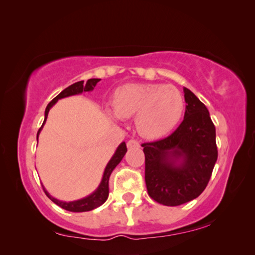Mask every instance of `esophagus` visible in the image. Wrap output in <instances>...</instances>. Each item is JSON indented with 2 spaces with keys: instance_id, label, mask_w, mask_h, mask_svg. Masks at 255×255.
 I'll return each instance as SVG.
<instances>
[{
  "instance_id": "34e87169",
  "label": "esophagus",
  "mask_w": 255,
  "mask_h": 255,
  "mask_svg": "<svg viewBox=\"0 0 255 255\" xmlns=\"http://www.w3.org/2000/svg\"><path fill=\"white\" fill-rule=\"evenodd\" d=\"M127 146L130 149V148H139L141 145H139V143L136 141V139H130V141L127 142Z\"/></svg>"
}]
</instances>
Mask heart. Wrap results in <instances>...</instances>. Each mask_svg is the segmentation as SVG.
<instances>
[{"mask_svg": "<svg viewBox=\"0 0 255 255\" xmlns=\"http://www.w3.org/2000/svg\"><path fill=\"white\" fill-rule=\"evenodd\" d=\"M113 110H107L111 119L135 116L137 131L145 138H159L171 132L181 120L185 100L172 85L160 83H131L118 88L112 96Z\"/></svg>", "mask_w": 255, "mask_h": 255, "instance_id": "b5f03b06", "label": "heart"}]
</instances>
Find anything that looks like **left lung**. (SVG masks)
Segmentation results:
<instances>
[{"label":"left lung","mask_w":255,"mask_h":255,"mask_svg":"<svg viewBox=\"0 0 255 255\" xmlns=\"http://www.w3.org/2000/svg\"><path fill=\"white\" fill-rule=\"evenodd\" d=\"M184 121L160 141L142 144L150 198L175 207L194 200L207 187L217 160L216 129L204 104L184 88Z\"/></svg>","instance_id":"1"}]
</instances>
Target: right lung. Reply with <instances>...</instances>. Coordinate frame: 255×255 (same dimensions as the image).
Wrapping results in <instances>:
<instances>
[{
	"instance_id": "obj_1",
	"label": "right lung",
	"mask_w": 255,
	"mask_h": 255,
	"mask_svg": "<svg viewBox=\"0 0 255 255\" xmlns=\"http://www.w3.org/2000/svg\"><path fill=\"white\" fill-rule=\"evenodd\" d=\"M99 81H100V78H90V80H88L87 83H84V81H80V82H76V83L69 85V87L64 89L63 91H61L59 95H57L55 98L48 104L47 107H46L45 120H44V124H42V126L38 130L37 141L39 138V134H40V131H41L42 127H44L46 120H47L49 110H51L52 107L55 105V104L57 103V100H60L62 98H67V97H70V96L81 95L82 92H90L93 90V89H95V87ZM126 152H127L126 143L125 142L120 143L119 146H118L116 150V152L113 153V156L111 157L109 163H107L105 170H104L102 181H100L98 187H97L96 191H93L91 194L85 196V198L80 199V200H75V201H62V200L55 199L54 196H52L47 191H46L44 185H42L46 195H47L48 198L51 199L55 204H57L59 207L63 208V209H66L68 211H73V213H83V211H90V210L96 209V208L102 206V204L107 200V198H109L110 175L113 172L114 168L117 167V165L119 164L121 160H123L124 156L126 155Z\"/></svg>"
}]
</instances>
